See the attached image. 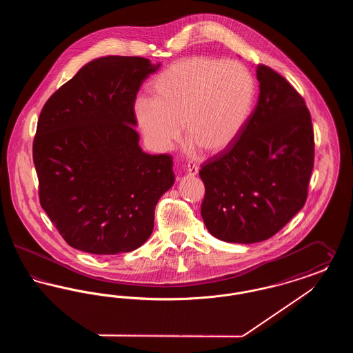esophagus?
<instances>
[{"label":"esophagus","mask_w":353,"mask_h":353,"mask_svg":"<svg viewBox=\"0 0 353 353\" xmlns=\"http://www.w3.org/2000/svg\"><path fill=\"white\" fill-rule=\"evenodd\" d=\"M197 173H199V165L189 163V164H188V174H189V176H196Z\"/></svg>","instance_id":"34e87169"}]
</instances>
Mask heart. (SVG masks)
Here are the masks:
<instances>
[{"instance_id": "1", "label": "heart", "mask_w": 353, "mask_h": 353, "mask_svg": "<svg viewBox=\"0 0 353 353\" xmlns=\"http://www.w3.org/2000/svg\"><path fill=\"white\" fill-rule=\"evenodd\" d=\"M134 101V120L152 150L165 152L181 136L202 151L229 148L250 118L255 83L243 65L196 55L173 62Z\"/></svg>"}]
</instances>
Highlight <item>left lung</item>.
<instances>
[{"label":"left lung","mask_w":353,"mask_h":353,"mask_svg":"<svg viewBox=\"0 0 353 353\" xmlns=\"http://www.w3.org/2000/svg\"><path fill=\"white\" fill-rule=\"evenodd\" d=\"M256 78L259 99L245 128L200 169L202 219L225 242L276 234L304 206L314 169V128L302 95L266 65H258Z\"/></svg>","instance_id":"obj_1"}]
</instances>
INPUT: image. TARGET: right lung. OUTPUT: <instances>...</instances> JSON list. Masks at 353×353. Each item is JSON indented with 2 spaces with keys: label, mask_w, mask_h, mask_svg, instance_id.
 I'll use <instances>...</instances> for the list:
<instances>
[{
  "label": "right lung",
  "mask_w": 353,
  "mask_h": 353,
  "mask_svg": "<svg viewBox=\"0 0 353 353\" xmlns=\"http://www.w3.org/2000/svg\"><path fill=\"white\" fill-rule=\"evenodd\" d=\"M160 65L103 57L45 103L33 141L42 209L74 249L114 255L152 234L154 208L174 183L170 154L139 147L136 94Z\"/></svg>",
  "instance_id": "add662e5"
}]
</instances>
